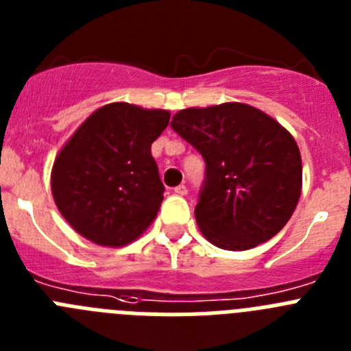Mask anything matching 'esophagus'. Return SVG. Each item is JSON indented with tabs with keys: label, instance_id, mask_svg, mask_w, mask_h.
<instances>
[{
	"label": "esophagus",
	"instance_id": "1",
	"mask_svg": "<svg viewBox=\"0 0 351 351\" xmlns=\"http://www.w3.org/2000/svg\"><path fill=\"white\" fill-rule=\"evenodd\" d=\"M173 193L184 197V195H188V188H186L184 184H181V186H178V188H173Z\"/></svg>",
	"mask_w": 351,
	"mask_h": 351
}]
</instances>
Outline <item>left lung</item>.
I'll list each match as a JSON object with an SVG mask.
<instances>
[{"instance_id": "left-lung-1", "label": "left lung", "mask_w": 351, "mask_h": 351, "mask_svg": "<svg viewBox=\"0 0 351 351\" xmlns=\"http://www.w3.org/2000/svg\"><path fill=\"white\" fill-rule=\"evenodd\" d=\"M170 126L206 160L195 218L210 244L251 250L287 225L302 191V160L295 138L274 117L228 101L182 108Z\"/></svg>"}]
</instances>
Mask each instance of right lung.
<instances>
[{
	"label": "right lung",
	"mask_w": 351,
	"mask_h": 351,
	"mask_svg": "<svg viewBox=\"0 0 351 351\" xmlns=\"http://www.w3.org/2000/svg\"><path fill=\"white\" fill-rule=\"evenodd\" d=\"M169 110L114 101L96 108L61 147L51 188L63 218L98 246L121 247L154 221L163 184L151 144Z\"/></svg>",
	"instance_id": "right-lung-1"
}]
</instances>
